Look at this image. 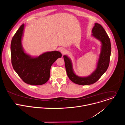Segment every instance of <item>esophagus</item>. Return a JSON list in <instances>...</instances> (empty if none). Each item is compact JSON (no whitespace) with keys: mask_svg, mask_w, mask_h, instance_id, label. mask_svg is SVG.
Masks as SVG:
<instances>
[{"mask_svg":"<svg viewBox=\"0 0 125 125\" xmlns=\"http://www.w3.org/2000/svg\"><path fill=\"white\" fill-rule=\"evenodd\" d=\"M61 52L62 53V55H64V54H65L66 53V50L64 48H62V50H61Z\"/></svg>","mask_w":125,"mask_h":125,"instance_id":"34e87169","label":"esophagus"}]
</instances>
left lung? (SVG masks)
<instances>
[{"mask_svg": "<svg viewBox=\"0 0 125 125\" xmlns=\"http://www.w3.org/2000/svg\"><path fill=\"white\" fill-rule=\"evenodd\" d=\"M92 32L95 38L101 42L102 49L97 68L91 75L85 77H80L76 75L73 71L70 59L66 55L63 56L67 75L71 80L77 84L86 85L94 83L105 73L109 65L111 50L109 37L103 27L97 23L95 24Z\"/></svg>", "mask_w": 125, "mask_h": 125, "instance_id": "1", "label": "left lung"}]
</instances>
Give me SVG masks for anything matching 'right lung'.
<instances>
[{
  "mask_svg": "<svg viewBox=\"0 0 125 125\" xmlns=\"http://www.w3.org/2000/svg\"><path fill=\"white\" fill-rule=\"evenodd\" d=\"M24 24L19 27L13 37L11 43V63L13 69L26 83L33 85L45 84L49 79L52 63L62 53L58 51L47 52L33 58L24 52L21 39Z\"/></svg>",
  "mask_w": 125,
  "mask_h": 125,
  "instance_id": "add662e5",
  "label": "right lung"
}]
</instances>
